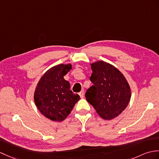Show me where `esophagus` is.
I'll return each instance as SVG.
<instances>
[{
	"mask_svg": "<svg viewBox=\"0 0 159 159\" xmlns=\"http://www.w3.org/2000/svg\"><path fill=\"white\" fill-rule=\"evenodd\" d=\"M84 90H82L81 91L80 93H79V95H80V97L81 98H83V97H84Z\"/></svg>",
	"mask_w": 159,
	"mask_h": 159,
	"instance_id": "1",
	"label": "esophagus"
}]
</instances>
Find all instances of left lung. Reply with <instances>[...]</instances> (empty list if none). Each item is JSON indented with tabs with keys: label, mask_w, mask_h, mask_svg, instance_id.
Wrapping results in <instances>:
<instances>
[{
	"label": "left lung",
	"mask_w": 159,
	"mask_h": 159,
	"mask_svg": "<svg viewBox=\"0 0 159 159\" xmlns=\"http://www.w3.org/2000/svg\"><path fill=\"white\" fill-rule=\"evenodd\" d=\"M90 80L93 84L87 90V101L103 119L111 120L126 108L131 99V89L119 70L103 61L91 64Z\"/></svg>",
	"instance_id": "1"
}]
</instances>
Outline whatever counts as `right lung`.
Instances as JSON below:
<instances>
[{
	"label": "right lung",
	"instance_id": "obj_1",
	"mask_svg": "<svg viewBox=\"0 0 159 159\" xmlns=\"http://www.w3.org/2000/svg\"><path fill=\"white\" fill-rule=\"evenodd\" d=\"M71 64H60L47 70L40 78L34 92V102L39 111L53 121H62L71 112L80 99L70 89L64 76L71 70Z\"/></svg>",
	"mask_w": 159,
	"mask_h": 159
}]
</instances>
